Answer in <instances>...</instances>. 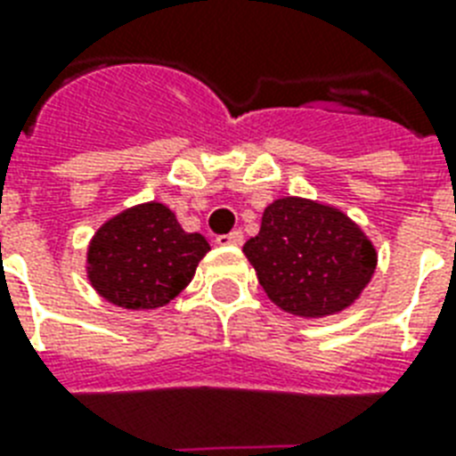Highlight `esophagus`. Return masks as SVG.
I'll list each match as a JSON object with an SVG mask.
<instances>
[{
	"label": "esophagus",
	"instance_id": "1",
	"mask_svg": "<svg viewBox=\"0 0 456 456\" xmlns=\"http://www.w3.org/2000/svg\"><path fill=\"white\" fill-rule=\"evenodd\" d=\"M216 240H217V246H240V243H243V232L236 229V232H232V234L217 236Z\"/></svg>",
	"mask_w": 456,
	"mask_h": 456
}]
</instances>
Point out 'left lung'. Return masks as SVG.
<instances>
[{
    "label": "left lung",
    "instance_id": "obj_1",
    "mask_svg": "<svg viewBox=\"0 0 456 456\" xmlns=\"http://www.w3.org/2000/svg\"><path fill=\"white\" fill-rule=\"evenodd\" d=\"M243 253L266 297L283 312L321 318L351 306L368 286L377 250L356 222L323 203L286 196L269 203Z\"/></svg>",
    "mask_w": 456,
    "mask_h": 456
}]
</instances>
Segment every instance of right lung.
<instances>
[{
    "label": "right lung",
    "instance_id": "add662e5",
    "mask_svg": "<svg viewBox=\"0 0 456 456\" xmlns=\"http://www.w3.org/2000/svg\"><path fill=\"white\" fill-rule=\"evenodd\" d=\"M210 250L164 203H142L107 220L88 246V281L124 309H157L177 297Z\"/></svg>",
    "mask_w": 456,
    "mask_h": 456
}]
</instances>
